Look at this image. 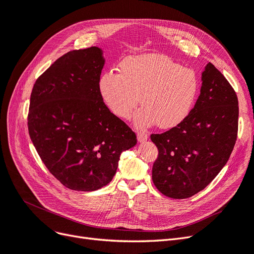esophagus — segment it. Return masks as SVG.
<instances>
[{"label": "esophagus", "mask_w": 254, "mask_h": 254, "mask_svg": "<svg viewBox=\"0 0 254 254\" xmlns=\"http://www.w3.org/2000/svg\"><path fill=\"white\" fill-rule=\"evenodd\" d=\"M136 135H137V141H139L140 143H144L148 139V134L146 131H137Z\"/></svg>", "instance_id": "1"}]
</instances>
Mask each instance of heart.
I'll use <instances>...</instances> for the list:
<instances>
[{"mask_svg":"<svg viewBox=\"0 0 254 254\" xmlns=\"http://www.w3.org/2000/svg\"><path fill=\"white\" fill-rule=\"evenodd\" d=\"M98 90L108 109L119 119L129 120L141 101L135 126L158 125L173 128L193 109L199 82L195 72L157 54L129 56L122 61L119 74L107 72Z\"/></svg>","mask_w":254,"mask_h":254,"instance_id":"obj_1","label":"heart"}]
</instances>
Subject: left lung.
I'll return each mask as SVG.
<instances>
[{
	"mask_svg": "<svg viewBox=\"0 0 254 254\" xmlns=\"http://www.w3.org/2000/svg\"><path fill=\"white\" fill-rule=\"evenodd\" d=\"M201 89L189 117L161 134H151L159 156L152 181L163 195L191 197L202 190L226 165L238 129L235 91L216 67L207 64Z\"/></svg>",
	"mask_w": 254,
	"mask_h": 254,
	"instance_id": "1",
	"label": "left lung"
}]
</instances>
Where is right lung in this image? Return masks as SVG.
<instances>
[{
    "label": "right lung",
    "mask_w": 254,
    "mask_h": 254,
    "mask_svg": "<svg viewBox=\"0 0 254 254\" xmlns=\"http://www.w3.org/2000/svg\"><path fill=\"white\" fill-rule=\"evenodd\" d=\"M104 64L97 47L68 52L36 80L30 94V139L50 173L70 190L107 186L121 153L136 144L135 133L99 94Z\"/></svg>",
    "instance_id": "obj_1"
}]
</instances>
